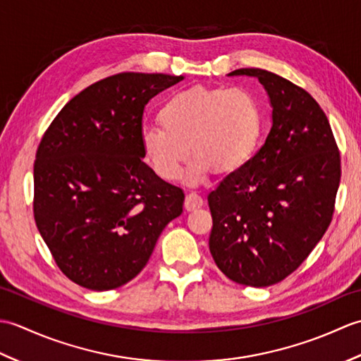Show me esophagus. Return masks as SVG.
Wrapping results in <instances>:
<instances>
[{"mask_svg":"<svg viewBox=\"0 0 361 361\" xmlns=\"http://www.w3.org/2000/svg\"><path fill=\"white\" fill-rule=\"evenodd\" d=\"M200 206H203V198L198 195L197 192H189L186 195V200H185V208L188 211H194L197 208H200Z\"/></svg>","mask_w":361,"mask_h":361,"instance_id":"34e87169","label":"esophagus"}]
</instances>
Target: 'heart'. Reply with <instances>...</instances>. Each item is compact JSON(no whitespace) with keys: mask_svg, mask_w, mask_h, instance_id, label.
I'll return each mask as SVG.
<instances>
[{"mask_svg":"<svg viewBox=\"0 0 361 361\" xmlns=\"http://www.w3.org/2000/svg\"><path fill=\"white\" fill-rule=\"evenodd\" d=\"M158 121L161 127L142 128L141 145L153 171L169 181L181 175L190 152L195 155L190 180L202 178L209 169L237 171L255 153L260 135L259 105L242 88L180 91L161 106Z\"/></svg>","mask_w":361,"mask_h":361,"instance_id":"1","label":"heart"}]
</instances>
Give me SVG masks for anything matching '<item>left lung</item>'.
Listing matches in <instances>:
<instances>
[{
    "mask_svg": "<svg viewBox=\"0 0 361 361\" xmlns=\"http://www.w3.org/2000/svg\"><path fill=\"white\" fill-rule=\"evenodd\" d=\"M229 75L259 79L273 126L255 157L209 192V250L226 278L268 287L293 273L331 225L340 150L326 113L304 88L259 68Z\"/></svg>",
    "mask_w": 361,
    "mask_h": 361,
    "instance_id": "1",
    "label": "left lung"
}]
</instances>
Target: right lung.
I'll return each instance as SVG.
<instances>
[{
	"instance_id": "right-lung-1",
	"label": "right lung",
	"mask_w": 361,
	"mask_h": 361,
	"mask_svg": "<svg viewBox=\"0 0 361 361\" xmlns=\"http://www.w3.org/2000/svg\"><path fill=\"white\" fill-rule=\"evenodd\" d=\"M183 75L121 73L74 96L38 144L34 219L68 279L104 291L140 273L185 192L144 163L145 105Z\"/></svg>"
}]
</instances>
